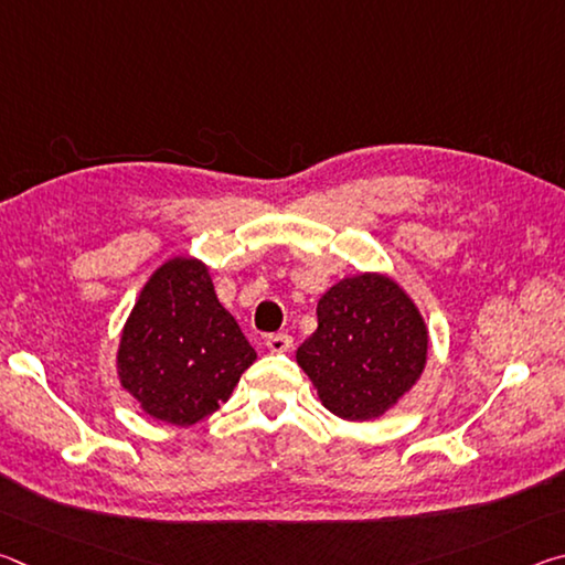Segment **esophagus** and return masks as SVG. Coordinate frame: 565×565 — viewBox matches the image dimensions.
Wrapping results in <instances>:
<instances>
[{"instance_id":"obj_1","label":"esophagus","mask_w":565,"mask_h":565,"mask_svg":"<svg viewBox=\"0 0 565 565\" xmlns=\"http://www.w3.org/2000/svg\"><path fill=\"white\" fill-rule=\"evenodd\" d=\"M291 347H294V339L289 337V333H269V337H266V349L274 353H284Z\"/></svg>"}]
</instances>
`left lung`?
<instances>
[{"instance_id":"left-lung-1","label":"left lung","mask_w":565,"mask_h":565,"mask_svg":"<svg viewBox=\"0 0 565 565\" xmlns=\"http://www.w3.org/2000/svg\"><path fill=\"white\" fill-rule=\"evenodd\" d=\"M319 329L296 361L331 414L369 420L416 384L426 366L428 331L414 301L388 276L361 274L321 296Z\"/></svg>"}]
</instances>
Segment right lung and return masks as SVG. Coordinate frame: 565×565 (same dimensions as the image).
Segmentation results:
<instances>
[{"label": "right lung", "mask_w": 565, "mask_h": 565, "mask_svg": "<svg viewBox=\"0 0 565 565\" xmlns=\"http://www.w3.org/2000/svg\"><path fill=\"white\" fill-rule=\"evenodd\" d=\"M254 361L196 259H171L151 276L119 343L121 386L149 416L177 426L214 414Z\"/></svg>", "instance_id": "obj_1"}]
</instances>
